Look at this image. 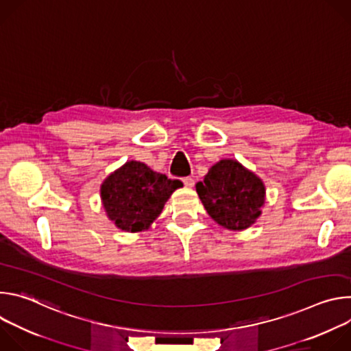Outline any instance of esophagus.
<instances>
[{
  "label": "esophagus",
  "instance_id": "obj_1",
  "mask_svg": "<svg viewBox=\"0 0 351 351\" xmlns=\"http://www.w3.org/2000/svg\"><path fill=\"white\" fill-rule=\"evenodd\" d=\"M183 183L187 187H193L194 186V179L191 176H186V178H183Z\"/></svg>",
  "mask_w": 351,
  "mask_h": 351
}]
</instances>
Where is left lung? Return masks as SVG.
I'll return each instance as SVG.
<instances>
[{
    "instance_id": "1",
    "label": "left lung",
    "mask_w": 351,
    "mask_h": 351,
    "mask_svg": "<svg viewBox=\"0 0 351 351\" xmlns=\"http://www.w3.org/2000/svg\"><path fill=\"white\" fill-rule=\"evenodd\" d=\"M195 190L210 217L230 230L252 226L265 199L261 179L233 160H221L211 167Z\"/></svg>"
}]
</instances>
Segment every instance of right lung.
Segmentation results:
<instances>
[{
    "label": "right lung",
    "instance_id": "1",
    "mask_svg": "<svg viewBox=\"0 0 351 351\" xmlns=\"http://www.w3.org/2000/svg\"><path fill=\"white\" fill-rule=\"evenodd\" d=\"M180 186L178 179H168L143 162L129 161L106 179L101 199L108 218L119 229L138 232L153 223Z\"/></svg>",
    "mask_w": 351,
    "mask_h": 351
}]
</instances>
